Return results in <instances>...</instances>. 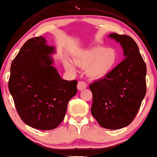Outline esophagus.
I'll return each mask as SVG.
<instances>
[{"mask_svg":"<svg viewBox=\"0 0 157 157\" xmlns=\"http://www.w3.org/2000/svg\"><path fill=\"white\" fill-rule=\"evenodd\" d=\"M86 88V82H84L82 81H79L78 82V90H82Z\"/></svg>","mask_w":157,"mask_h":157,"instance_id":"34e87169","label":"esophagus"}]
</instances>
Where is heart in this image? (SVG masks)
<instances>
[{
    "label": "heart",
    "instance_id": "obj_1",
    "mask_svg": "<svg viewBox=\"0 0 157 157\" xmlns=\"http://www.w3.org/2000/svg\"><path fill=\"white\" fill-rule=\"evenodd\" d=\"M118 54L116 50L103 46H94L84 50L74 58L78 67L86 68V75L92 79H100L111 73L116 67ZM67 71H75L74 65L68 60L63 62Z\"/></svg>",
    "mask_w": 157,
    "mask_h": 157
}]
</instances>
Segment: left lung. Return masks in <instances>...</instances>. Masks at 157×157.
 Segmentation results:
<instances>
[{"mask_svg": "<svg viewBox=\"0 0 157 157\" xmlns=\"http://www.w3.org/2000/svg\"><path fill=\"white\" fill-rule=\"evenodd\" d=\"M124 50V60L111 73L89 86L91 114L101 127L120 129L132 122L146 94L147 68L136 41L128 35L110 33Z\"/></svg>", "mask_w": 157, "mask_h": 157, "instance_id": "left-lung-1", "label": "left lung"}]
</instances>
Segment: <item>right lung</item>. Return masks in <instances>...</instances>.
Here are the masks:
<instances>
[{
	"label": "right lung",
	"mask_w": 157,
	"mask_h": 157,
	"mask_svg": "<svg viewBox=\"0 0 157 157\" xmlns=\"http://www.w3.org/2000/svg\"><path fill=\"white\" fill-rule=\"evenodd\" d=\"M55 52L45 37H33L11 64L9 90L21 119L35 129L56 128L77 93L78 82L63 79L53 66Z\"/></svg>",
	"instance_id": "obj_1"
}]
</instances>
